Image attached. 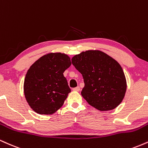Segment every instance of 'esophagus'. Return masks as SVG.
Masks as SVG:
<instances>
[{
	"instance_id": "obj_1",
	"label": "esophagus",
	"mask_w": 148,
	"mask_h": 148,
	"mask_svg": "<svg viewBox=\"0 0 148 148\" xmlns=\"http://www.w3.org/2000/svg\"><path fill=\"white\" fill-rule=\"evenodd\" d=\"M73 90H74V91H77V92L79 91L80 90V87H79V86H77V87L73 88Z\"/></svg>"
}]
</instances>
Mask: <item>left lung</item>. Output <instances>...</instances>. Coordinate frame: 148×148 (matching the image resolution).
I'll list each match as a JSON object with an SVG mask.
<instances>
[{"instance_id":"8db88e82","label":"left lung","mask_w":148,"mask_h":148,"mask_svg":"<svg viewBox=\"0 0 148 148\" xmlns=\"http://www.w3.org/2000/svg\"><path fill=\"white\" fill-rule=\"evenodd\" d=\"M73 65L82 74L84 87L81 95L101 111L113 110L122 102L127 81L120 64L99 50H88L74 56Z\"/></svg>"}]
</instances>
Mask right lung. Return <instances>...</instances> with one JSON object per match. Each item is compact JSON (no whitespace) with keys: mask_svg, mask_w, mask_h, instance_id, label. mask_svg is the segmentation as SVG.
I'll return each instance as SVG.
<instances>
[{"mask_svg":"<svg viewBox=\"0 0 148 148\" xmlns=\"http://www.w3.org/2000/svg\"><path fill=\"white\" fill-rule=\"evenodd\" d=\"M71 64L70 58L66 54L50 53L30 66L24 79L23 90L34 111L51 115L63 105L71 92L63 73Z\"/></svg>","mask_w":148,"mask_h":148,"instance_id":"obj_1","label":"right lung"}]
</instances>
